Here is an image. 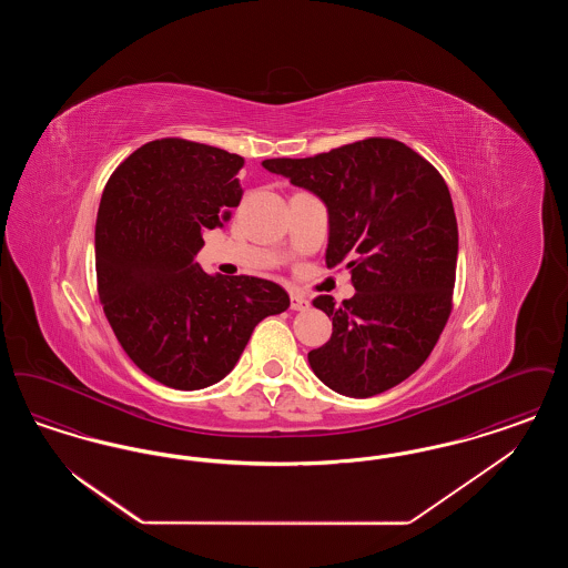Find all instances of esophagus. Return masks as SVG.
Segmentation results:
<instances>
[{
    "instance_id": "obj_1",
    "label": "esophagus",
    "mask_w": 568,
    "mask_h": 568,
    "mask_svg": "<svg viewBox=\"0 0 568 568\" xmlns=\"http://www.w3.org/2000/svg\"><path fill=\"white\" fill-rule=\"evenodd\" d=\"M290 306H292V311H306L311 306V302L304 294L294 290V292H290Z\"/></svg>"
}]
</instances>
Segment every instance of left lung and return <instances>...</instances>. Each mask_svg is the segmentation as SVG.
Instances as JSON below:
<instances>
[{"label": "left lung", "instance_id": "obj_1", "mask_svg": "<svg viewBox=\"0 0 568 568\" xmlns=\"http://www.w3.org/2000/svg\"><path fill=\"white\" fill-rule=\"evenodd\" d=\"M262 165L324 202L325 264L352 271L353 297L313 300L332 317L329 341L308 353L313 373L349 398L403 383L428 359L452 313L458 221L447 183L392 138Z\"/></svg>", "mask_w": 568, "mask_h": 568}]
</instances>
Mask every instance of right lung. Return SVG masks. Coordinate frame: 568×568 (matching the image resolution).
<instances>
[{"instance_id":"add662e5","label":"right lung","mask_w":568,"mask_h":568,"mask_svg":"<svg viewBox=\"0 0 568 568\" xmlns=\"http://www.w3.org/2000/svg\"><path fill=\"white\" fill-rule=\"evenodd\" d=\"M244 160L183 138L146 142L104 187L95 221L98 294L135 366L174 389L225 377L253 327L287 311V292L257 276L206 274L193 257L206 230L241 204Z\"/></svg>"}]
</instances>
